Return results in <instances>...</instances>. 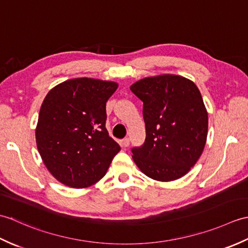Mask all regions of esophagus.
Instances as JSON below:
<instances>
[{
    "label": "esophagus",
    "mask_w": 248,
    "mask_h": 248,
    "mask_svg": "<svg viewBox=\"0 0 248 248\" xmlns=\"http://www.w3.org/2000/svg\"><path fill=\"white\" fill-rule=\"evenodd\" d=\"M121 145H123V147H124V148H127V147L130 145V140L128 138L124 139L123 140H121Z\"/></svg>",
    "instance_id": "34e87169"
}]
</instances>
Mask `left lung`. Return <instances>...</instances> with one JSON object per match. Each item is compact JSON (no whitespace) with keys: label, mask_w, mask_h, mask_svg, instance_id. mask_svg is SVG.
Returning a JSON list of instances; mask_svg holds the SVG:
<instances>
[{"label":"left lung","mask_w":248,"mask_h":248,"mask_svg":"<svg viewBox=\"0 0 248 248\" xmlns=\"http://www.w3.org/2000/svg\"><path fill=\"white\" fill-rule=\"evenodd\" d=\"M144 102L146 140L132 148L135 164L157 181L183 177L202 155L208 113L199 89L180 76L145 78L130 87Z\"/></svg>","instance_id":"8db88e82"}]
</instances>
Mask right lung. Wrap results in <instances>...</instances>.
<instances>
[{
    "mask_svg": "<svg viewBox=\"0 0 248 248\" xmlns=\"http://www.w3.org/2000/svg\"><path fill=\"white\" fill-rule=\"evenodd\" d=\"M118 84L78 78L46 94L38 116L36 143L46 167L67 186H93L107 173L120 146L109 138L107 101Z\"/></svg>",
    "mask_w": 248,
    "mask_h": 248,
    "instance_id": "obj_1",
    "label": "right lung"
}]
</instances>
